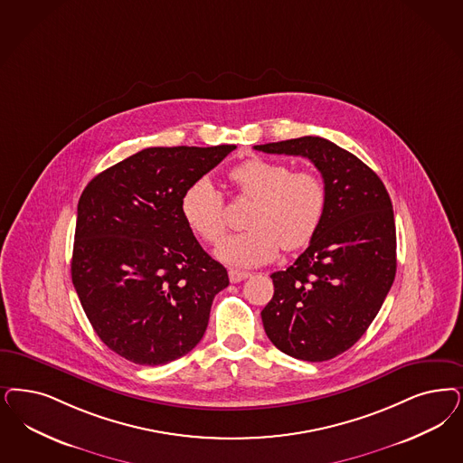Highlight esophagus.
<instances>
[{
  "instance_id": "34e87169",
  "label": "esophagus",
  "mask_w": 463,
  "mask_h": 463,
  "mask_svg": "<svg viewBox=\"0 0 463 463\" xmlns=\"http://www.w3.org/2000/svg\"><path fill=\"white\" fill-rule=\"evenodd\" d=\"M248 277H250V273H248V271L234 270V269H231V270H229V280H231L232 284H238V282L244 280V279H248Z\"/></svg>"
}]
</instances>
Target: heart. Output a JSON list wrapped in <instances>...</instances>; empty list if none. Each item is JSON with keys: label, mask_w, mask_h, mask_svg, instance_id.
<instances>
[{"label": "heart", "mask_w": 463, "mask_h": 463, "mask_svg": "<svg viewBox=\"0 0 463 463\" xmlns=\"http://www.w3.org/2000/svg\"><path fill=\"white\" fill-rule=\"evenodd\" d=\"M241 196L255 200L248 210V231L229 236L217 258L238 269L269 263L280 248L298 250L313 240L326 210V186L313 171H294L277 160H244L229 173ZM184 222L200 240L215 244L225 234V203L207 179L194 181L183 194Z\"/></svg>", "instance_id": "heart-1"}]
</instances>
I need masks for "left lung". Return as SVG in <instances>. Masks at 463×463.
Instances as JSON below:
<instances>
[{
  "label": "left lung",
  "instance_id": "8db88e82",
  "mask_svg": "<svg viewBox=\"0 0 463 463\" xmlns=\"http://www.w3.org/2000/svg\"><path fill=\"white\" fill-rule=\"evenodd\" d=\"M255 150L311 160L326 186V210L309 246L288 270L270 275L275 290L261 311L265 334L296 359H334L364 335L395 280L390 194L363 160L319 137Z\"/></svg>",
  "mask_w": 463,
  "mask_h": 463
}]
</instances>
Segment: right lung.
Instances as JSON below:
<instances>
[{
  "mask_svg": "<svg viewBox=\"0 0 463 463\" xmlns=\"http://www.w3.org/2000/svg\"><path fill=\"white\" fill-rule=\"evenodd\" d=\"M236 145L150 146L81 193L71 280L99 338L142 366L192 351L227 270L184 222L181 200Z\"/></svg>",
  "mask_w": 463,
  "mask_h": 463,
  "instance_id": "1",
  "label": "right lung"
}]
</instances>
